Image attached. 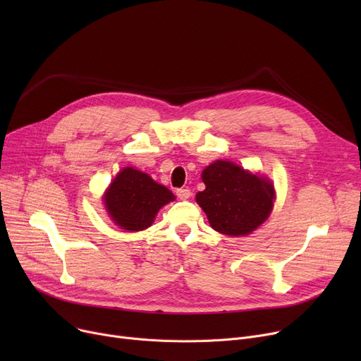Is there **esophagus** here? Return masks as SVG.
<instances>
[{"instance_id": "esophagus-1", "label": "esophagus", "mask_w": 361, "mask_h": 361, "mask_svg": "<svg viewBox=\"0 0 361 361\" xmlns=\"http://www.w3.org/2000/svg\"><path fill=\"white\" fill-rule=\"evenodd\" d=\"M190 196H192V192L188 190V188H178V190H177V197L181 199V200L190 199Z\"/></svg>"}]
</instances>
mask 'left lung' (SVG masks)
<instances>
[{
  "mask_svg": "<svg viewBox=\"0 0 361 361\" xmlns=\"http://www.w3.org/2000/svg\"><path fill=\"white\" fill-rule=\"evenodd\" d=\"M202 180L206 188L196 195V202L215 231L247 235L269 218L275 190L267 177L231 161H215L203 169Z\"/></svg>",
  "mask_w": 361,
  "mask_h": 361,
  "instance_id": "1",
  "label": "left lung"
}]
</instances>
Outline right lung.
Returning <instances> with one entry per match:
<instances>
[{
	"mask_svg": "<svg viewBox=\"0 0 361 361\" xmlns=\"http://www.w3.org/2000/svg\"><path fill=\"white\" fill-rule=\"evenodd\" d=\"M174 199L165 185L131 166L120 171L104 195L109 218L126 231L146 230L161 207Z\"/></svg>",
	"mask_w": 361,
	"mask_h": 361,
	"instance_id": "right-lung-1",
	"label": "right lung"
}]
</instances>
